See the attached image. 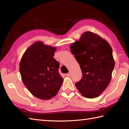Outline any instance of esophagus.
I'll list each match as a JSON object with an SVG mask.
<instances>
[{
  "instance_id": "1",
  "label": "esophagus",
  "mask_w": 129,
  "mask_h": 129,
  "mask_svg": "<svg viewBox=\"0 0 129 129\" xmlns=\"http://www.w3.org/2000/svg\"><path fill=\"white\" fill-rule=\"evenodd\" d=\"M66 75L67 76H68V77H69V76H71V73H67V74H66V75Z\"/></svg>"
}]
</instances>
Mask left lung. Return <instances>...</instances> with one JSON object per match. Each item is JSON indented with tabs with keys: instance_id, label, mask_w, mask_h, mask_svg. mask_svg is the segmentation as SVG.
Wrapping results in <instances>:
<instances>
[{
	"instance_id": "1",
	"label": "left lung",
	"mask_w": 129,
	"mask_h": 129,
	"mask_svg": "<svg viewBox=\"0 0 129 129\" xmlns=\"http://www.w3.org/2000/svg\"><path fill=\"white\" fill-rule=\"evenodd\" d=\"M70 49L82 73L81 79L75 84L76 88L86 98L99 96L112 78L115 65L112 47L104 39L88 31L72 44Z\"/></svg>"
}]
</instances>
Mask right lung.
Masks as SVG:
<instances>
[{
  "instance_id": "obj_1",
  "label": "right lung",
  "mask_w": 129,
  "mask_h": 129,
  "mask_svg": "<svg viewBox=\"0 0 129 129\" xmlns=\"http://www.w3.org/2000/svg\"><path fill=\"white\" fill-rule=\"evenodd\" d=\"M56 48L41 41L26 50L20 62V73L25 86L36 97L51 99L57 94L63 82L58 73L59 62L53 55Z\"/></svg>"
}]
</instances>
